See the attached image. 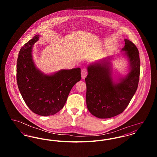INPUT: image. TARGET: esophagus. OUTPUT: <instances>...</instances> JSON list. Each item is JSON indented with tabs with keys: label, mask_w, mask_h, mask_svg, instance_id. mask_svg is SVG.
<instances>
[{
	"label": "esophagus",
	"mask_w": 157,
	"mask_h": 157,
	"mask_svg": "<svg viewBox=\"0 0 157 157\" xmlns=\"http://www.w3.org/2000/svg\"><path fill=\"white\" fill-rule=\"evenodd\" d=\"M88 75V70L86 69H83L81 71V76L82 79H85Z\"/></svg>",
	"instance_id": "obj_1"
}]
</instances>
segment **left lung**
<instances>
[{
    "mask_svg": "<svg viewBox=\"0 0 157 157\" xmlns=\"http://www.w3.org/2000/svg\"><path fill=\"white\" fill-rule=\"evenodd\" d=\"M122 51H126L130 62V72L120 83L113 81L108 59L90 64L85 78L87 108L99 118H110L123 112L137 90L140 74L139 52L133 42L125 39Z\"/></svg>",
    "mask_w": 157,
    "mask_h": 157,
    "instance_id": "1",
    "label": "left lung"
}]
</instances>
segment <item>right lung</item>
<instances>
[{"label": "right lung", "instance_id": "obj_1", "mask_svg": "<svg viewBox=\"0 0 157 157\" xmlns=\"http://www.w3.org/2000/svg\"><path fill=\"white\" fill-rule=\"evenodd\" d=\"M35 35L21 49L16 65V79L24 101L30 110L40 116L52 115L65 104L75 83L81 80L79 67L61 70L53 75H44L35 67L32 56Z\"/></svg>", "mask_w": 157, "mask_h": 157}]
</instances>
